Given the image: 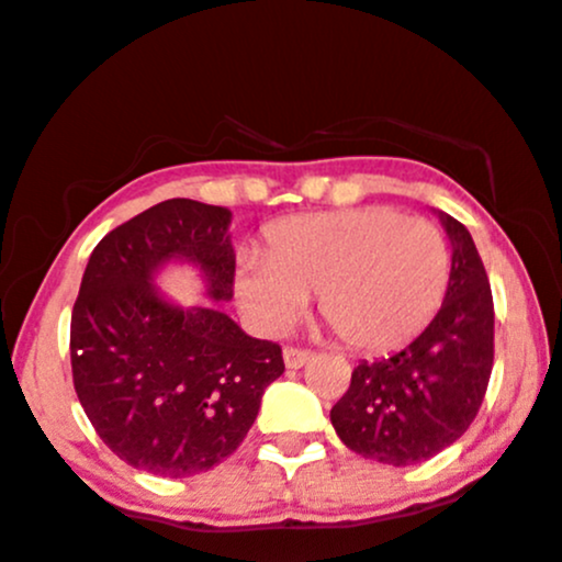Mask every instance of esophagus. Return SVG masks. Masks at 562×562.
I'll use <instances>...</instances> for the list:
<instances>
[{
	"label": "esophagus",
	"mask_w": 562,
	"mask_h": 562,
	"mask_svg": "<svg viewBox=\"0 0 562 562\" xmlns=\"http://www.w3.org/2000/svg\"><path fill=\"white\" fill-rule=\"evenodd\" d=\"M282 357H285L288 370H299V367H303L308 359H312V351H308V348H301V346H285Z\"/></svg>",
	"instance_id": "obj_1"
}]
</instances>
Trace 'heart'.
Returning <instances> with one entry per match:
<instances>
[{
    "label": "heart",
    "instance_id": "heart-1",
    "mask_svg": "<svg viewBox=\"0 0 562 562\" xmlns=\"http://www.w3.org/2000/svg\"><path fill=\"white\" fill-rule=\"evenodd\" d=\"M449 277V243L436 224L364 205L277 222L267 250L237 256L235 295L256 327L280 333L319 290L322 317L348 346L389 351L436 317Z\"/></svg>",
    "mask_w": 562,
    "mask_h": 562
}]
</instances>
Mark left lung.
<instances>
[{"label": "left lung", "mask_w": 562, "mask_h": 562, "mask_svg": "<svg viewBox=\"0 0 562 562\" xmlns=\"http://www.w3.org/2000/svg\"><path fill=\"white\" fill-rule=\"evenodd\" d=\"M454 256L447 299L402 351L353 367L330 409L348 449L404 468L436 457L479 415L494 367V299L465 224L443 214Z\"/></svg>", "instance_id": "8db88e82"}]
</instances>
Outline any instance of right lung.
Masks as SVG:
<instances>
[{
    "label": "right lung",
    "mask_w": 562,
    "mask_h": 562,
    "mask_svg": "<svg viewBox=\"0 0 562 562\" xmlns=\"http://www.w3.org/2000/svg\"><path fill=\"white\" fill-rule=\"evenodd\" d=\"M229 211L171 198L108 232L70 314L76 396L113 454L145 473L187 479L243 443L282 348L245 335L218 308L169 306L150 277L198 263L214 301L235 290Z\"/></svg>",
    "instance_id": "right-lung-1"
}]
</instances>
